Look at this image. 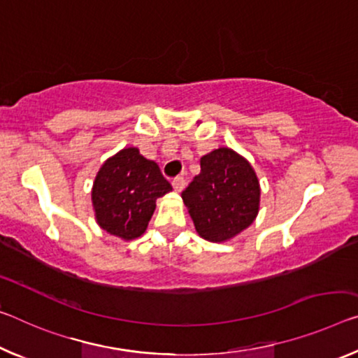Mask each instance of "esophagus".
<instances>
[{"mask_svg": "<svg viewBox=\"0 0 358 358\" xmlns=\"http://www.w3.org/2000/svg\"><path fill=\"white\" fill-rule=\"evenodd\" d=\"M184 185H185V180H184V178H180V176H178V178L173 179V187H174L176 192H182Z\"/></svg>", "mask_w": 358, "mask_h": 358, "instance_id": "esophagus-1", "label": "esophagus"}]
</instances>
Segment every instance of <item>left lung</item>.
I'll return each instance as SVG.
<instances>
[{
    "instance_id": "left-lung-1",
    "label": "left lung",
    "mask_w": 358,
    "mask_h": 358,
    "mask_svg": "<svg viewBox=\"0 0 358 358\" xmlns=\"http://www.w3.org/2000/svg\"><path fill=\"white\" fill-rule=\"evenodd\" d=\"M200 166V174L182 192V200L198 235L221 243L255 222L259 180L250 162L227 147L203 155Z\"/></svg>"
}]
</instances>
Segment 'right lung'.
I'll return each instance as SVG.
<instances>
[{
  "instance_id": "right-lung-1",
  "label": "right lung",
  "mask_w": 358,
  "mask_h": 358,
  "mask_svg": "<svg viewBox=\"0 0 358 358\" xmlns=\"http://www.w3.org/2000/svg\"><path fill=\"white\" fill-rule=\"evenodd\" d=\"M173 190L158 164L128 147L110 157L94 179L92 208L101 229L123 240L145 232L155 211L157 198Z\"/></svg>"
}]
</instances>
